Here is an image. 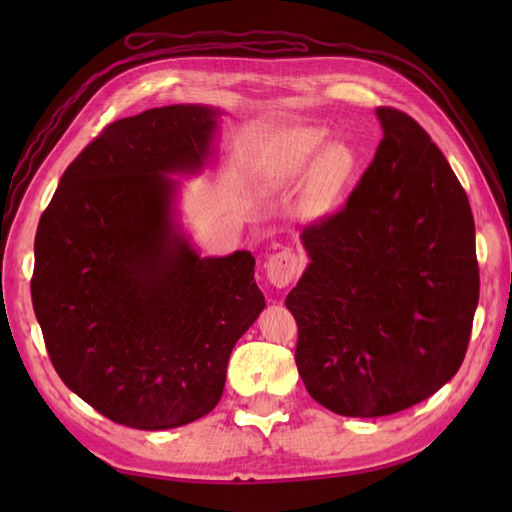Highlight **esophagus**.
I'll list each match as a JSON object with an SVG mask.
<instances>
[{
	"label": "esophagus",
	"mask_w": 512,
	"mask_h": 512,
	"mask_svg": "<svg viewBox=\"0 0 512 512\" xmlns=\"http://www.w3.org/2000/svg\"><path fill=\"white\" fill-rule=\"evenodd\" d=\"M299 273V258L290 250H282L267 260V280L275 288L288 286Z\"/></svg>",
	"instance_id": "obj_1"
}]
</instances>
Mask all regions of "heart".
<instances>
[{"instance_id": "heart-1", "label": "heart", "mask_w": 512, "mask_h": 512, "mask_svg": "<svg viewBox=\"0 0 512 512\" xmlns=\"http://www.w3.org/2000/svg\"><path fill=\"white\" fill-rule=\"evenodd\" d=\"M327 143V130L303 126L277 134L262 151L256 181L265 192H277L307 179L309 200L327 207L346 188L354 173L348 147Z\"/></svg>"}]
</instances>
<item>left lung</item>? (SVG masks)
Returning <instances> with one entry per match:
<instances>
[{
	"label": "left lung",
	"mask_w": 512,
	"mask_h": 512,
	"mask_svg": "<svg viewBox=\"0 0 512 512\" xmlns=\"http://www.w3.org/2000/svg\"><path fill=\"white\" fill-rule=\"evenodd\" d=\"M376 117L374 162L342 211L301 232L309 262L286 297L307 393L361 418L442 389L478 305L474 218L451 164L406 113Z\"/></svg>",
	"instance_id": "1"
}]
</instances>
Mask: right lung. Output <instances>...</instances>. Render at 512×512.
Wrapping results in <instances>:
<instances>
[{
	"mask_svg": "<svg viewBox=\"0 0 512 512\" xmlns=\"http://www.w3.org/2000/svg\"><path fill=\"white\" fill-rule=\"evenodd\" d=\"M222 108L119 119L61 175L34 243L32 301L53 367L111 421L160 431L209 414L265 294L239 250L200 256L181 181L213 162Z\"/></svg>",
	"mask_w": 512,
	"mask_h": 512,
	"instance_id": "add662e5",
	"label": "right lung"
}]
</instances>
